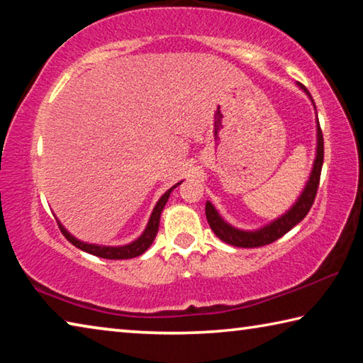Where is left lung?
<instances>
[{
    "mask_svg": "<svg viewBox=\"0 0 363 363\" xmlns=\"http://www.w3.org/2000/svg\"><path fill=\"white\" fill-rule=\"evenodd\" d=\"M299 86L306 91L307 94H309V91H307L303 84ZM322 164H323V134L320 130V123H317V155H315L314 168H312V173H311L309 181L306 184V189L303 190V194H301L296 203L290 208V211H286L284 216L275 219L274 223L267 224L266 227H262V229L240 230V229H235V227H232L230 224H227L225 220L219 216V213L214 210V206L210 203V201H206L205 213H206L208 224H210L213 232L216 233L220 240L232 245V247L257 248V247H264V245H269L275 240H279V238L284 237L286 232H290L294 225L299 224L301 220L306 218V214L309 213L311 206L314 205L318 182H320Z\"/></svg>",
    "mask_w": 363,
    "mask_h": 363,
    "instance_id": "8db88e82",
    "label": "left lung"
}]
</instances>
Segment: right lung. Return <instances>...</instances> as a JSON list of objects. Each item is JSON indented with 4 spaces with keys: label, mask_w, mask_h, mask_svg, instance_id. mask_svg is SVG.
I'll return each mask as SVG.
<instances>
[{
    "label": "right lung",
    "mask_w": 363,
    "mask_h": 363,
    "mask_svg": "<svg viewBox=\"0 0 363 363\" xmlns=\"http://www.w3.org/2000/svg\"><path fill=\"white\" fill-rule=\"evenodd\" d=\"M179 184L181 182H177L176 186H173L169 190H167V192H164V195L162 196V199L158 200V203L155 205V208H153L152 216L149 219V224H147L143 235H140L138 240H134L133 243L125 245V247H99V245L79 242V240H77L75 237L70 235V233L64 229V225L57 220L59 229H60V232L64 233V237L72 245H75L77 248L83 250V251H86V253H89V255L104 257V259H130V257H136L139 255H143L144 251H147V248L150 247L152 242L155 240V235H157L158 225H160V216H162L163 208H164V205H167V201L169 199L171 190L176 189L177 186H179Z\"/></svg>",
    "instance_id": "add662e5"
}]
</instances>
